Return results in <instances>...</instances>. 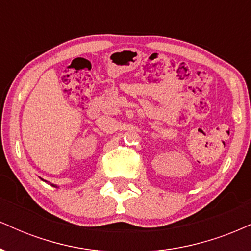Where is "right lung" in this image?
I'll return each mask as SVG.
<instances>
[{
    "label": "right lung",
    "instance_id": "right-lung-1",
    "mask_svg": "<svg viewBox=\"0 0 251 251\" xmlns=\"http://www.w3.org/2000/svg\"><path fill=\"white\" fill-rule=\"evenodd\" d=\"M42 180H43V179H42ZM45 181H47V180H45ZM50 185H51V186H54V188H57V186H56V185H54V184H50Z\"/></svg>",
    "mask_w": 251,
    "mask_h": 251
}]
</instances>
